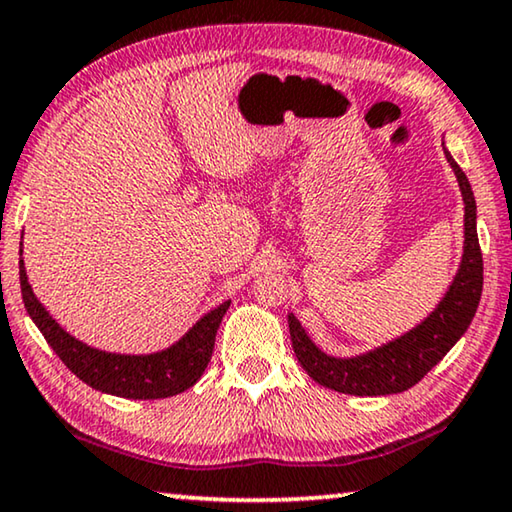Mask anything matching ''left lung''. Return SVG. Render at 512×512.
<instances>
[{
    "instance_id": "left-lung-1",
    "label": "left lung",
    "mask_w": 512,
    "mask_h": 512,
    "mask_svg": "<svg viewBox=\"0 0 512 512\" xmlns=\"http://www.w3.org/2000/svg\"><path fill=\"white\" fill-rule=\"evenodd\" d=\"M443 152L457 177L464 201V247L455 277L439 305L429 311V316L416 328L348 358H337L321 351L295 314H288L295 358L311 379L325 388L358 397L397 395L413 388L429 369L439 365L443 355L469 330L480 293H483V254H480L476 231V198H473L464 170L457 166L446 147Z\"/></svg>"
}]
</instances>
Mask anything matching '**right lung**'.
<instances>
[{"instance_id": "obj_1", "label": "right lung", "mask_w": 512, "mask_h": 512, "mask_svg": "<svg viewBox=\"0 0 512 512\" xmlns=\"http://www.w3.org/2000/svg\"><path fill=\"white\" fill-rule=\"evenodd\" d=\"M20 291L29 318L59 360L90 388L127 399H164L180 395L201 379L212 358L214 337L231 300L203 314L175 344L154 353H110L80 342L41 305L27 281L20 247Z\"/></svg>"}]
</instances>
